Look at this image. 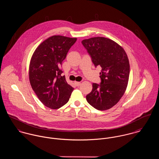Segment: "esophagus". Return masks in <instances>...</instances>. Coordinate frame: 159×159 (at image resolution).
Returning a JSON list of instances; mask_svg holds the SVG:
<instances>
[{
  "mask_svg": "<svg viewBox=\"0 0 159 159\" xmlns=\"http://www.w3.org/2000/svg\"><path fill=\"white\" fill-rule=\"evenodd\" d=\"M75 84L76 86H79L80 84H81V82H78V81H75Z\"/></svg>",
  "mask_w": 159,
  "mask_h": 159,
  "instance_id": "esophagus-1",
  "label": "esophagus"
}]
</instances>
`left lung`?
Segmentation results:
<instances>
[{
    "label": "left lung",
    "mask_w": 159,
    "mask_h": 159,
    "mask_svg": "<svg viewBox=\"0 0 159 159\" xmlns=\"http://www.w3.org/2000/svg\"><path fill=\"white\" fill-rule=\"evenodd\" d=\"M81 43L95 67L102 68L101 83L92 84L86 100L98 110L110 109L123 96L128 84L130 64L127 55L122 46L107 38L93 37Z\"/></svg>",
    "instance_id": "1"
}]
</instances>
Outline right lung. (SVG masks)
Here are the masks:
<instances>
[{
	"mask_svg": "<svg viewBox=\"0 0 159 159\" xmlns=\"http://www.w3.org/2000/svg\"><path fill=\"white\" fill-rule=\"evenodd\" d=\"M76 38L54 35L34 51L29 65V76L32 89L41 102L56 110L68 102L73 88L62 76V61Z\"/></svg>",
	"mask_w": 159,
	"mask_h": 159,
	"instance_id": "right-lung-1",
	"label": "right lung"
}]
</instances>
